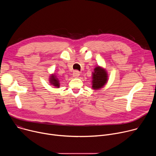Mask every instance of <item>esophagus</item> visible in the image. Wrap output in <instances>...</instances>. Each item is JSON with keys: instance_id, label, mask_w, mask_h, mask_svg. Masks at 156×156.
Returning <instances> with one entry per match:
<instances>
[{"instance_id": "obj_1", "label": "esophagus", "mask_w": 156, "mask_h": 156, "mask_svg": "<svg viewBox=\"0 0 156 156\" xmlns=\"http://www.w3.org/2000/svg\"><path fill=\"white\" fill-rule=\"evenodd\" d=\"M80 75V73L78 71H75L73 73V76L74 78H78V77H79Z\"/></svg>"}]
</instances>
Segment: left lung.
<instances>
[{"mask_svg":"<svg viewBox=\"0 0 156 156\" xmlns=\"http://www.w3.org/2000/svg\"><path fill=\"white\" fill-rule=\"evenodd\" d=\"M92 75V88L94 90H98L99 89H101L107 83V72L102 66H96Z\"/></svg>","mask_w":156,"mask_h":156,"instance_id":"obj_1","label":"left lung"}]
</instances>
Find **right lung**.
<instances>
[{"mask_svg": "<svg viewBox=\"0 0 156 156\" xmlns=\"http://www.w3.org/2000/svg\"><path fill=\"white\" fill-rule=\"evenodd\" d=\"M49 83L53 85L54 86L56 87H60V83H59V80H58V78H57V76L55 75V73L52 74L50 76V78H49Z\"/></svg>", "mask_w": 156, "mask_h": 156, "instance_id": "1", "label": "right lung"}]
</instances>
